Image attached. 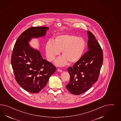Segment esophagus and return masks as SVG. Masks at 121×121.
Masks as SVG:
<instances>
[{"instance_id":"obj_1","label":"esophagus","mask_w":121,"mask_h":121,"mask_svg":"<svg viewBox=\"0 0 121 121\" xmlns=\"http://www.w3.org/2000/svg\"><path fill=\"white\" fill-rule=\"evenodd\" d=\"M57 71H58V72H62V70H61V69H60V68H58V69H57Z\"/></svg>"}]
</instances>
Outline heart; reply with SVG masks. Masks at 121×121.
Returning a JSON list of instances; mask_svg holds the SVG:
<instances>
[{
  "instance_id": "heart-1",
  "label": "heart",
  "mask_w": 121,
  "mask_h": 121,
  "mask_svg": "<svg viewBox=\"0 0 121 121\" xmlns=\"http://www.w3.org/2000/svg\"><path fill=\"white\" fill-rule=\"evenodd\" d=\"M84 39L73 35H62L55 37L54 42L49 40L45 45L46 55L49 62L53 61L62 51V57L55 62L59 66H63L68 61L70 63L78 62L86 49Z\"/></svg>"
}]
</instances>
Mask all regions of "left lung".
I'll use <instances>...</instances> for the list:
<instances>
[{
    "label": "left lung",
    "instance_id": "left-lung-1",
    "mask_svg": "<svg viewBox=\"0 0 121 121\" xmlns=\"http://www.w3.org/2000/svg\"><path fill=\"white\" fill-rule=\"evenodd\" d=\"M88 51L67 68L70 75L66 88L70 93L79 95L91 88L99 78L103 60V51L95 35L88 31Z\"/></svg>",
    "mask_w": 121,
    "mask_h": 121
}]
</instances>
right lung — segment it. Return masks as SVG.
<instances>
[{"label":"right lung","mask_w":121,"mask_h":121,"mask_svg":"<svg viewBox=\"0 0 121 121\" xmlns=\"http://www.w3.org/2000/svg\"><path fill=\"white\" fill-rule=\"evenodd\" d=\"M49 28L31 27L18 37L11 55V63L15 79L27 91L37 93L46 86L56 67L43 59L40 52L30 47L31 38L44 36Z\"/></svg>","instance_id":"obj_1"}]
</instances>
